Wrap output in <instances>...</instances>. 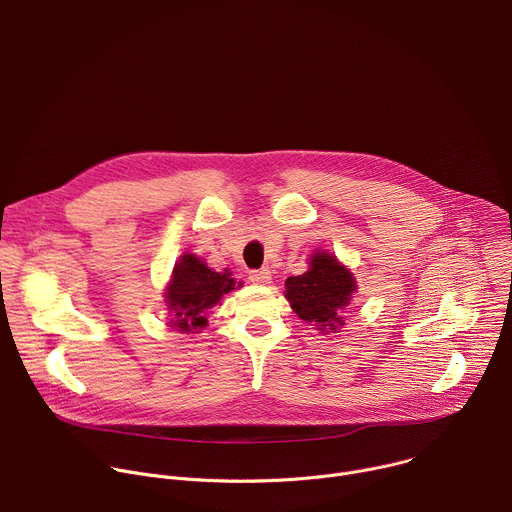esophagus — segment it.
I'll use <instances>...</instances> for the list:
<instances>
[{
    "instance_id": "obj_1",
    "label": "esophagus",
    "mask_w": 512,
    "mask_h": 512,
    "mask_svg": "<svg viewBox=\"0 0 512 512\" xmlns=\"http://www.w3.org/2000/svg\"><path fill=\"white\" fill-rule=\"evenodd\" d=\"M249 279L253 281V283H261V285H265V283H269V279H271V271L269 269H253L251 273H249Z\"/></svg>"
}]
</instances>
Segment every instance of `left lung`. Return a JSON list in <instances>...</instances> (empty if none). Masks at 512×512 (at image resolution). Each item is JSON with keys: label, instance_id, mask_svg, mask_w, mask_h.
Returning a JSON list of instances; mask_svg holds the SVG:
<instances>
[{"label": "left lung", "instance_id": "8db88e82", "mask_svg": "<svg viewBox=\"0 0 512 512\" xmlns=\"http://www.w3.org/2000/svg\"><path fill=\"white\" fill-rule=\"evenodd\" d=\"M354 289V277L336 257L316 253L306 273L287 277L285 298L302 320L318 326V330L336 332L344 324L342 310L350 302Z\"/></svg>", "mask_w": 512, "mask_h": 512}]
</instances>
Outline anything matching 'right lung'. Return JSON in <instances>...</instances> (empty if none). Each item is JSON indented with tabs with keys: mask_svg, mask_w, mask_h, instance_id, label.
Returning a JSON list of instances; mask_svg holds the SVG:
<instances>
[{
	"mask_svg": "<svg viewBox=\"0 0 512 512\" xmlns=\"http://www.w3.org/2000/svg\"><path fill=\"white\" fill-rule=\"evenodd\" d=\"M235 285L237 281L229 271L216 273L198 257L184 255L174 267L166 294V304L174 312V326L184 332L202 328L206 324V310L221 302V298L235 289Z\"/></svg>",
	"mask_w": 512,
	"mask_h": 512,
	"instance_id": "obj_1",
	"label": "right lung"
}]
</instances>
